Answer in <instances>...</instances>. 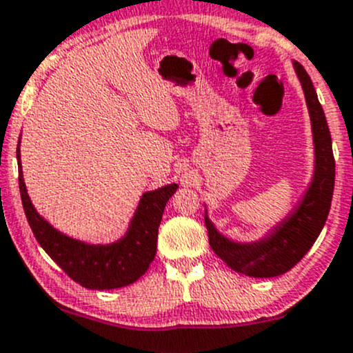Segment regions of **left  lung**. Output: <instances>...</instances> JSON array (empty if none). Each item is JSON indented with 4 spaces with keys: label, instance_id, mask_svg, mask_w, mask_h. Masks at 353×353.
Instances as JSON below:
<instances>
[{
    "label": "left lung",
    "instance_id": "8db88e82",
    "mask_svg": "<svg viewBox=\"0 0 353 353\" xmlns=\"http://www.w3.org/2000/svg\"><path fill=\"white\" fill-rule=\"evenodd\" d=\"M292 64L306 97L314 143V173L303 199L263 238L252 243L232 241L221 234L212 221L207 217L205 210L210 248L221 260L226 261L228 267L248 277L270 279L289 272L314 245L332 205L335 187V158L328 123L310 74L299 63L294 61Z\"/></svg>",
    "mask_w": 353,
    "mask_h": 353
}]
</instances>
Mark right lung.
<instances>
[{"label":"right lung","instance_id":"add662e5","mask_svg":"<svg viewBox=\"0 0 353 353\" xmlns=\"http://www.w3.org/2000/svg\"><path fill=\"white\" fill-rule=\"evenodd\" d=\"M17 159L20 168L18 185L28 224L39 245L72 281L93 290L119 289L132 284L141 275L146 274L156 255L158 228L165 205L176 192V183L144 192L129 228L121 239L108 245H92L56 230L37 212L25 187L20 163V144L17 148Z\"/></svg>","mask_w":353,"mask_h":353}]
</instances>
